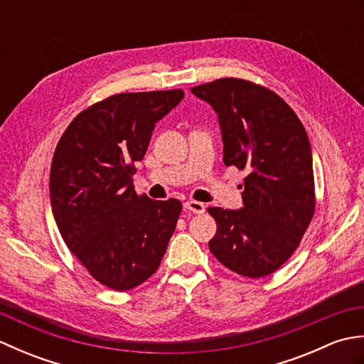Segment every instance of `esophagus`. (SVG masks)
Here are the masks:
<instances>
[{
    "instance_id": "34e87169",
    "label": "esophagus",
    "mask_w": 364,
    "mask_h": 364,
    "mask_svg": "<svg viewBox=\"0 0 364 364\" xmlns=\"http://www.w3.org/2000/svg\"><path fill=\"white\" fill-rule=\"evenodd\" d=\"M184 210H188L194 214H203L205 205L200 202H196V200H188V202H184Z\"/></svg>"
}]
</instances>
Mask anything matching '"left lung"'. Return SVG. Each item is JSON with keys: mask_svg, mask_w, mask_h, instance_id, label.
<instances>
[{"mask_svg": "<svg viewBox=\"0 0 364 364\" xmlns=\"http://www.w3.org/2000/svg\"><path fill=\"white\" fill-rule=\"evenodd\" d=\"M191 92L218 114L225 166L247 172L241 210L208 208L218 223L208 245L233 272L266 277L288 261L314 214L306 131L284 100L250 81L222 78Z\"/></svg>", "mask_w": 364, "mask_h": 364, "instance_id": "obj_1", "label": "left lung"}]
</instances>
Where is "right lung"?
Returning a JSON list of instances; mask_svg holds the SVG:
<instances>
[{"mask_svg":"<svg viewBox=\"0 0 364 364\" xmlns=\"http://www.w3.org/2000/svg\"><path fill=\"white\" fill-rule=\"evenodd\" d=\"M184 92L119 94L76 115L54 151L53 218L64 242L90 275L128 291L150 278L172 237L181 202L137 196L131 175L154 125Z\"/></svg>","mask_w":364,"mask_h":364,"instance_id":"obj_1","label":"right lung"}]
</instances>
